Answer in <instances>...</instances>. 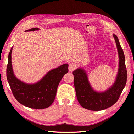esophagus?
Segmentation results:
<instances>
[{"label":"esophagus","mask_w":134,"mask_h":134,"mask_svg":"<svg viewBox=\"0 0 134 134\" xmlns=\"http://www.w3.org/2000/svg\"><path fill=\"white\" fill-rule=\"evenodd\" d=\"M76 68V65L74 64H69V71H72L73 70L75 69Z\"/></svg>","instance_id":"obj_1"}]
</instances>
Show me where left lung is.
<instances>
[{
    "label": "left lung",
    "instance_id": "8db88e82",
    "mask_svg": "<svg viewBox=\"0 0 134 134\" xmlns=\"http://www.w3.org/2000/svg\"><path fill=\"white\" fill-rule=\"evenodd\" d=\"M119 56L118 72L114 82L104 91H97L90 85L87 72L79 67L72 72L77 98L81 106L86 109L99 111L107 109L116 102L126 83L127 72L123 49L118 38L113 34Z\"/></svg>",
    "mask_w": 134,
    "mask_h": 134
}]
</instances>
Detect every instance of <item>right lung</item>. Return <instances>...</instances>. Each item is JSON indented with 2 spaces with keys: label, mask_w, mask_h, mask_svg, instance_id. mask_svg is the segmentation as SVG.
I'll use <instances>...</instances> for the list:
<instances>
[{
  "label": "right lung",
  "mask_w": 134,
  "mask_h": 134,
  "mask_svg": "<svg viewBox=\"0 0 134 134\" xmlns=\"http://www.w3.org/2000/svg\"><path fill=\"white\" fill-rule=\"evenodd\" d=\"M40 28H31L25 32L35 31ZM13 47L8 55L6 76L9 85L15 99L22 105L32 109H45L49 107L55 99L57 89L63 77L69 71L67 64L52 69L39 81L27 83L17 78L12 64Z\"/></svg>",
  "instance_id": "add662e5"
}]
</instances>
